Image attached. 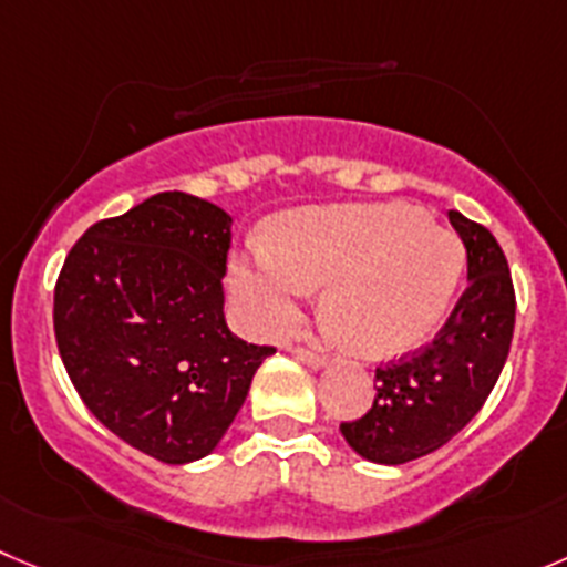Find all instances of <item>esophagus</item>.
I'll return each instance as SVG.
<instances>
[{"mask_svg":"<svg viewBox=\"0 0 567 567\" xmlns=\"http://www.w3.org/2000/svg\"><path fill=\"white\" fill-rule=\"evenodd\" d=\"M292 353H295V359H298V361H303V364H309L311 370H320V368H326V364H328V359H326V355H322V353H315V350L295 348Z\"/></svg>","mask_w":567,"mask_h":567,"instance_id":"34e87169","label":"esophagus"}]
</instances>
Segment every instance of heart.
<instances>
[{"mask_svg": "<svg viewBox=\"0 0 567 567\" xmlns=\"http://www.w3.org/2000/svg\"><path fill=\"white\" fill-rule=\"evenodd\" d=\"M460 239L403 203H353L284 214L272 239L230 264V289L258 331L295 326L311 287L350 350L390 359L423 344L456 298Z\"/></svg>", "mask_w": 567, "mask_h": 567, "instance_id": "1", "label": "heart"}]
</instances>
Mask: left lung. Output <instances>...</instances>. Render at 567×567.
<instances>
[{
  "mask_svg": "<svg viewBox=\"0 0 567 567\" xmlns=\"http://www.w3.org/2000/svg\"><path fill=\"white\" fill-rule=\"evenodd\" d=\"M467 250V289L434 342L375 370V401L339 425L375 465H403L442 449L478 414L498 381L515 331V289L504 250L484 225L449 214Z\"/></svg>",
  "mask_w": 567,
  "mask_h": 567,
  "instance_id": "8db88e82",
  "label": "left lung"
}]
</instances>
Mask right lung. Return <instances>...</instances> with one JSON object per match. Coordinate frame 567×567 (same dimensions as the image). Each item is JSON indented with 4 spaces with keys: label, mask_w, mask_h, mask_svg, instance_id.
Here are the masks:
<instances>
[{
    "label": "right lung",
    "mask_w": 567,
    "mask_h": 567,
    "mask_svg": "<svg viewBox=\"0 0 567 567\" xmlns=\"http://www.w3.org/2000/svg\"><path fill=\"white\" fill-rule=\"evenodd\" d=\"M228 212L183 192L91 225L55 287V339L107 431L166 465L212 454L275 348L225 322Z\"/></svg>",
    "instance_id": "1"
}]
</instances>
